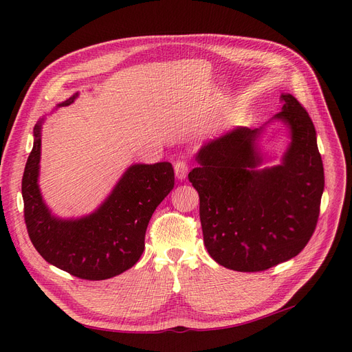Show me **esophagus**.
<instances>
[{
  "label": "esophagus",
  "instance_id": "obj_1",
  "mask_svg": "<svg viewBox=\"0 0 352 352\" xmlns=\"http://www.w3.org/2000/svg\"><path fill=\"white\" fill-rule=\"evenodd\" d=\"M188 170H190V165H188L187 161H184V160L177 161L175 165H174L175 177H177L178 179H184V178H186L187 174H188Z\"/></svg>",
  "mask_w": 352,
  "mask_h": 352
}]
</instances>
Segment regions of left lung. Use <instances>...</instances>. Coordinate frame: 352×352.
Instances as JSON below:
<instances>
[{"instance_id": "left-lung-1", "label": "left lung", "mask_w": 352, "mask_h": 352, "mask_svg": "<svg viewBox=\"0 0 352 352\" xmlns=\"http://www.w3.org/2000/svg\"><path fill=\"white\" fill-rule=\"evenodd\" d=\"M280 120L291 142L280 165L258 170L256 140L264 126H236L201 148L190 182L199 195L208 254L226 268L256 272L298 255L317 227L324 166L305 108L283 94Z\"/></svg>"}]
</instances>
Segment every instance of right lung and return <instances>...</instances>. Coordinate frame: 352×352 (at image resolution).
Returning <instances> with one entry per match:
<instances>
[{"mask_svg":"<svg viewBox=\"0 0 352 352\" xmlns=\"http://www.w3.org/2000/svg\"><path fill=\"white\" fill-rule=\"evenodd\" d=\"M77 97L57 107L69 105ZM41 125L43 120L34 126V146L21 184L32 245L47 263L82 280L100 281L122 274L140 260L148 223L174 188L171 162L134 164L98 210L77 219L57 218L45 206L38 187Z\"/></svg>","mask_w":352,"mask_h":352,"instance_id":"add662e5","label":"right lung"}]
</instances>
